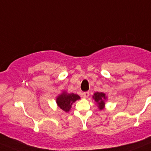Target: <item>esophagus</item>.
<instances>
[{"instance_id":"esophagus-1","label":"esophagus","mask_w":151,"mask_h":151,"mask_svg":"<svg viewBox=\"0 0 151 151\" xmlns=\"http://www.w3.org/2000/svg\"><path fill=\"white\" fill-rule=\"evenodd\" d=\"M83 96H84V98L87 99L89 96H90V93H89V92H84V93H83Z\"/></svg>"}]
</instances>
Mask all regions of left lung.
<instances>
[{"instance_id":"8db88e82","label":"left lung","mask_w":151,"mask_h":151,"mask_svg":"<svg viewBox=\"0 0 151 151\" xmlns=\"http://www.w3.org/2000/svg\"><path fill=\"white\" fill-rule=\"evenodd\" d=\"M93 99L96 102L99 110L104 109V104H105V101L107 100V96H106L105 93H101V92H100V93L99 92H96L93 96Z\"/></svg>"}]
</instances>
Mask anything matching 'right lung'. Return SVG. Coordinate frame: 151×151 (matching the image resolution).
<instances>
[{"instance_id":"obj_1","label":"right lung","mask_w":151,"mask_h":151,"mask_svg":"<svg viewBox=\"0 0 151 151\" xmlns=\"http://www.w3.org/2000/svg\"><path fill=\"white\" fill-rule=\"evenodd\" d=\"M80 99V96L74 93H67L63 92L56 98V103L58 107L65 112H69L71 109L72 104L77 100Z\"/></svg>"}]
</instances>
